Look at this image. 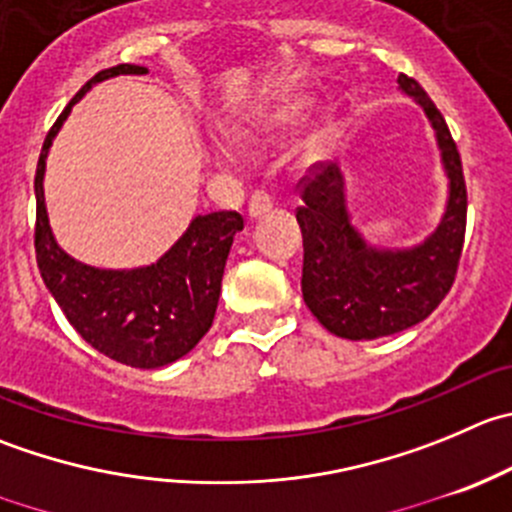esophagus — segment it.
<instances>
[{"label":"esophagus","mask_w":512,"mask_h":512,"mask_svg":"<svg viewBox=\"0 0 512 512\" xmlns=\"http://www.w3.org/2000/svg\"><path fill=\"white\" fill-rule=\"evenodd\" d=\"M270 210H272V197L267 195V192H255V195L250 197L247 212H250L252 220H260V217H265Z\"/></svg>","instance_id":"1"}]
</instances>
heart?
<instances>
[{"label":"heart","mask_w":512,"mask_h":512,"mask_svg":"<svg viewBox=\"0 0 512 512\" xmlns=\"http://www.w3.org/2000/svg\"><path fill=\"white\" fill-rule=\"evenodd\" d=\"M312 104H315V97H312L310 89H285V92L277 94L272 102L265 104V109L257 114L255 124H252V130L242 132L240 137L245 142H250V145H270V142L282 140V137L292 135V132L305 122ZM337 127H340V119H337L335 109H325V112L315 119L305 142L307 160H322V157L330 152L337 135ZM220 155L230 157V150H227V147H220Z\"/></svg>","instance_id":"1"}]
</instances>
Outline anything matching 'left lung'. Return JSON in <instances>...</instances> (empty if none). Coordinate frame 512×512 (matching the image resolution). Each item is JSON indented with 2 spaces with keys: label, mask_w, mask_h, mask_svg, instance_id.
Returning a JSON list of instances; mask_svg holds the SVG:
<instances>
[{
  "label": "left lung",
  "mask_w": 512,
  "mask_h": 512,
  "mask_svg": "<svg viewBox=\"0 0 512 512\" xmlns=\"http://www.w3.org/2000/svg\"><path fill=\"white\" fill-rule=\"evenodd\" d=\"M400 92L428 114L448 175V202L438 227L413 247H375L347 212L340 167H320L302 190V297L325 330L345 340H375L423 322L448 295L465 240L463 165L443 114L415 79L400 74Z\"/></svg>",
  "instance_id": "8db88e82"
}]
</instances>
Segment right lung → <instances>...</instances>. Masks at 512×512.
I'll list each match as a JSON object with an SVG mask.
<instances>
[{
  "label": "right lung",
  "mask_w": 512,
  "mask_h": 512,
  "mask_svg": "<svg viewBox=\"0 0 512 512\" xmlns=\"http://www.w3.org/2000/svg\"><path fill=\"white\" fill-rule=\"evenodd\" d=\"M117 74H147V67L117 64L94 74L64 107L44 140L34 177V250L44 285L84 342L122 365L155 370L185 357L212 327L227 255L245 220L237 212L197 215L160 260L135 270L84 265L57 245L44 205L49 147L92 84Z\"/></svg>",
  "instance_id": "right-lung-1"
}]
</instances>
